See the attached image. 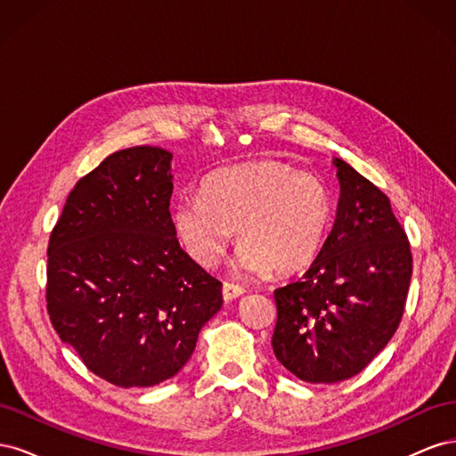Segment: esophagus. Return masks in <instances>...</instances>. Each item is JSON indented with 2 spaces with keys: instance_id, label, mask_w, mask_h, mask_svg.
I'll list each match as a JSON object with an SVG mask.
<instances>
[{
  "instance_id": "esophagus-1",
  "label": "esophagus",
  "mask_w": 456,
  "mask_h": 456,
  "mask_svg": "<svg viewBox=\"0 0 456 456\" xmlns=\"http://www.w3.org/2000/svg\"><path fill=\"white\" fill-rule=\"evenodd\" d=\"M243 293H245V287L243 285L224 281V285H223V297H224V300H233V298L241 297Z\"/></svg>"
}]
</instances>
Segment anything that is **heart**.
<instances>
[{"label":"heart","mask_w":456,"mask_h":456,"mask_svg":"<svg viewBox=\"0 0 456 456\" xmlns=\"http://www.w3.org/2000/svg\"><path fill=\"white\" fill-rule=\"evenodd\" d=\"M333 209L322 176L281 161H256L211 173L201 194L176 200L173 223L190 256L205 268L223 258L236 230L238 272L291 273L320 255Z\"/></svg>","instance_id":"heart-1"}]
</instances>
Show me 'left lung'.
<instances>
[{"label": "left lung", "instance_id": "8db88e82", "mask_svg": "<svg viewBox=\"0 0 456 456\" xmlns=\"http://www.w3.org/2000/svg\"><path fill=\"white\" fill-rule=\"evenodd\" d=\"M337 220L300 280L273 291L272 348L295 377L335 384L363 370L394 337L409 293L412 255L388 196L346 161Z\"/></svg>", "mask_w": 456, "mask_h": 456}]
</instances>
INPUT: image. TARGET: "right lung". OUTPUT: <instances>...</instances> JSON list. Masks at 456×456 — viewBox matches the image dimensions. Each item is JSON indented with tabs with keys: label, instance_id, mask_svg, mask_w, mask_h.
<instances>
[{
	"label": "right lung",
	"instance_id": "right-lung-1",
	"mask_svg": "<svg viewBox=\"0 0 456 456\" xmlns=\"http://www.w3.org/2000/svg\"><path fill=\"white\" fill-rule=\"evenodd\" d=\"M171 159L158 146L110 154L79 178L49 238L51 323L121 388L175 377L223 306V283L176 240Z\"/></svg>",
	"mask_w": 456,
	"mask_h": 456
}]
</instances>
